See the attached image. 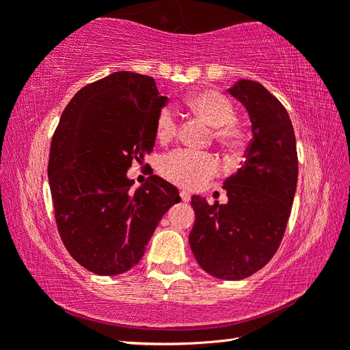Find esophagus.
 <instances>
[{"label":"esophagus","mask_w":350,"mask_h":350,"mask_svg":"<svg viewBox=\"0 0 350 350\" xmlns=\"http://www.w3.org/2000/svg\"><path fill=\"white\" fill-rule=\"evenodd\" d=\"M180 198H182L183 202H188V200L191 199V194H189L188 191H185V189H183V191H180Z\"/></svg>","instance_id":"obj_1"}]
</instances>
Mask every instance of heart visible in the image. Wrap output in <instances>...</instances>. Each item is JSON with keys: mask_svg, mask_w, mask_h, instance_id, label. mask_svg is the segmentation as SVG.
<instances>
[{"mask_svg": "<svg viewBox=\"0 0 350 350\" xmlns=\"http://www.w3.org/2000/svg\"><path fill=\"white\" fill-rule=\"evenodd\" d=\"M187 108L193 116L211 126L213 140L228 151H238L244 145L245 131L234 118V105L222 92L204 90L187 98ZM179 123L170 108H162L156 117V137L168 142L177 134ZM219 165L210 152L176 150L161 161V173L165 179L182 188L198 189L216 176Z\"/></svg>", "mask_w": 350, "mask_h": 350, "instance_id": "obj_1", "label": "heart"}]
</instances>
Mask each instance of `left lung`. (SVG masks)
<instances>
[{
  "label": "left lung",
  "mask_w": 350,
  "mask_h": 350,
  "mask_svg": "<svg viewBox=\"0 0 350 350\" xmlns=\"http://www.w3.org/2000/svg\"><path fill=\"white\" fill-rule=\"evenodd\" d=\"M228 92L245 106L253 139L244 165L224 182L228 202L191 198L196 215L189 247L219 280H244L280 247L298 182L296 139L287 109L258 81L239 80Z\"/></svg>",
  "instance_id": "8db88e82"
}]
</instances>
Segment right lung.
<instances>
[{
	"instance_id": "obj_1",
	"label": "right lung",
	"mask_w": 350,
	"mask_h": 350,
	"mask_svg": "<svg viewBox=\"0 0 350 350\" xmlns=\"http://www.w3.org/2000/svg\"><path fill=\"white\" fill-rule=\"evenodd\" d=\"M167 97L152 77L114 72L75 94L51 144L47 177L64 247L92 273L114 276L139 262L162 216L180 202L156 174L131 191L126 177L156 142Z\"/></svg>"
}]
</instances>
